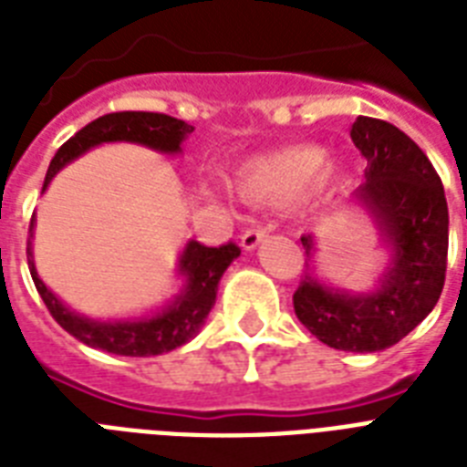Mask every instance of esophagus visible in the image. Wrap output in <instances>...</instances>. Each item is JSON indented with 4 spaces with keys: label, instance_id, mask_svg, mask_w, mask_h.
Returning <instances> with one entry per match:
<instances>
[{
    "label": "esophagus",
    "instance_id": "esophagus-1",
    "mask_svg": "<svg viewBox=\"0 0 467 467\" xmlns=\"http://www.w3.org/2000/svg\"><path fill=\"white\" fill-rule=\"evenodd\" d=\"M269 233L271 225L249 227V230H244V234H242V249H244V252H252V249L259 247V244L269 237Z\"/></svg>",
    "mask_w": 467,
    "mask_h": 467
}]
</instances>
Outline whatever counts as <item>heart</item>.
Masks as SVG:
<instances>
[{"label":"heart","mask_w":467,"mask_h":467,"mask_svg":"<svg viewBox=\"0 0 467 467\" xmlns=\"http://www.w3.org/2000/svg\"><path fill=\"white\" fill-rule=\"evenodd\" d=\"M332 179L329 161L317 145H288L252 157L234 171V191L254 205H284L306 193H317Z\"/></svg>","instance_id":"obj_1"}]
</instances>
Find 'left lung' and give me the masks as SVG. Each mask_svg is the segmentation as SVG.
<instances>
[{
    "mask_svg": "<svg viewBox=\"0 0 467 467\" xmlns=\"http://www.w3.org/2000/svg\"><path fill=\"white\" fill-rule=\"evenodd\" d=\"M351 140L368 161L356 201L376 218L392 252L390 266L376 291L358 296L306 274L293 293V307L322 344L370 354L398 344L439 303L449 256V205L429 157L400 128L358 116ZM300 242L310 256L312 234Z\"/></svg>",
    "mask_w": 467,
    "mask_h": 467,
    "instance_id": "left-lung-1",
    "label": "left lung"
}]
</instances>
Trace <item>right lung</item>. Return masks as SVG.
<instances>
[{"label":"right lung","mask_w":467,"mask_h":467,"mask_svg":"<svg viewBox=\"0 0 467 467\" xmlns=\"http://www.w3.org/2000/svg\"><path fill=\"white\" fill-rule=\"evenodd\" d=\"M193 133V126L179 119H171L167 113L150 111H119L106 113L101 119L91 120L79 133H75L57 152H55L50 167H47L43 191L57 171L87 150L97 148L101 142H138L157 152H182V142L186 135ZM33 237V218H31ZM31 237H28V269L36 284V291L55 317V322L69 332L75 339L91 348H101L116 356H160L171 348L182 347L193 339L198 329L203 327L211 307L215 306V293L225 269L233 259L240 256V247L234 242L220 244V247H205L201 242L191 240L179 259V274L186 276L183 291L152 317L140 319H119V322H99L79 315L62 306L57 296L40 281L36 264H33Z\"/></svg>","instance_id":"add662e5"}]
</instances>
